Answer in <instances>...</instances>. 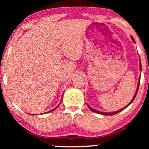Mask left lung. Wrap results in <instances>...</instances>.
Returning <instances> with one entry per match:
<instances>
[{
    "mask_svg": "<svg viewBox=\"0 0 149 149\" xmlns=\"http://www.w3.org/2000/svg\"><path fill=\"white\" fill-rule=\"evenodd\" d=\"M131 38H132V41H133L134 42H135V40L134 39L133 36H131ZM140 72H141V70H142V66H141V61H140ZM140 75L139 79H138V83L137 89H136V93H135V94H134V97H133V98H132V101L130 102L129 104H127V106H126V107H125L124 108H123V109H121L119 110V111H115V112H113V113H104V112L99 111H97V110H95V109H92V108H91V107H90V106L88 105V104H87V107H89V109H90L91 111L94 112V113H98V114H101V115H115V114H117V113H119V112H121V111H123V110H124L125 109H126V108H127V107H128V106H130V105L132 103V102H133V101H134V100L135 99V97H136V94H137V93H138V88H139V85H140Z\"/></svg>",
    "mask_w": 149,
    "mask_h": 149,
    "instance_id": "8db88e82",
    "label": "left lung"
}]
</instances>
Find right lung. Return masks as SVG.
<instances>
[{"label":"right lung","mask_w":149,"mask_h":149,"mask_svg":"<svg viewBox=\"0 0 149 149\" xmlns=\"http://www.w3.org/2000/svg\"><path fill=\"white\" fill-rule=\"evenodd\" d=\"M61 101H62V100H61ZM60 103H61V102H60ZM60 104H58V107H56V108H55V109H52V111H48V112H47V113H50V112H52V111H54V110H56V109H57V108H58V107H59V105H60Z\"/></svg>","instance_id":"obj_1"}]
</instances>
